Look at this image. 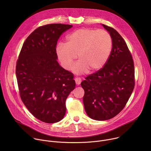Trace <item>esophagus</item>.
Here are the masks:
<instances>
[{
	"mask_svg": "<svg viewBox=\"0 0 151 151\" xmlns=\"http://www.w3.org/2000/svg\"><path fill=\"white\" fill-rule=\"evenodd\" d=\"M75 82L76 83V85H79L81 82V79L79 78H76L75 79Z\"/></svg>",
	"mask_w": 151,
	"mask_h": 151,
	"instance_id": "esophagus-1",
	"label": "esophagus"
}]
</instances>
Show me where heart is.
Segmentation results:
<instances>
[{
  "label": "heart",
  "instance_id": "obj_1",
  "mask_svg": "<svg viewBox=\"0 0 151 151\" xmlns=\"http://www.w3.org/2000/svg\"><path fill=\"white\" fill-rule=\"evenodd\" d=\"M112 48V39L107 31L82 28L68 35L66 44H58L55 53L66 70L71 69L78 55L80 61L73 66V71L80 73L88 69L90 72L101 69L108 61Z\"/></svg>",
  "mask_w": 151,
  "mask_h": 151
}]
</instances>
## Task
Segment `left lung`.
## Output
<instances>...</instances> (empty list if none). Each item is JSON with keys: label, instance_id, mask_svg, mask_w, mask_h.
<instances>
[{"label": "left lung", "instance_id": "1", "mask_svg": "<svg viewBox=\"0 0 151 151\" xmlns=\"http://www.w3.org/2000/svg\"><path fill=\"white\" fill-rule=\"evenodd\" d=\"M112 39L110 57L101 69L88 75L81 85L84 90L86 113L93 119L105 121L117 115L134 88V66L126 43L114 28L102 24Z\"/></svg>", "mask_w": 151, "mask_h": 151}]
</instances>
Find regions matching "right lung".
Masks as SVG:
<instances>
[{
    "label": "right lung",
    "mask_w": 151,
    "mask_h": 151,
    "mask_svg": "<svg viewBox=\"0 0 151 151\" xmlns=\"http://www.w3.org/2000/svg\"><path fill=\"white\" fill-rule=\"evenodd\" d=\"M72 27L63 24L39 27L26 39L17 61L21 100L35 118L46 123L64 118L66 100L75 88L73 73L60 66L55 53L60 36Z\"/></svg>",
    "instance_id": "obj_1"
}]
</instances>
